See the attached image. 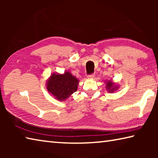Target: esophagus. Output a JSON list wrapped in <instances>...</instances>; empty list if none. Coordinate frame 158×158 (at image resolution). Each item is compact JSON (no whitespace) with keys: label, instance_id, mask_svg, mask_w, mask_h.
Returning <instances> with one entry per match:
<instances>
[{"label":"esophagus","instance_id":"obj_1","mask_svg":"<svg viewBox=\"0 0 158 158\" xmlns=\"http://www.w3.org/2000/svg\"><path fill=\"white\" fill-rule=\"evenodd\" d=\"M87 77H88V79H93L95 77V74H89V75L87 76Z\"/></svg>","mask_w":158,"mask_h":158}]
</instances>
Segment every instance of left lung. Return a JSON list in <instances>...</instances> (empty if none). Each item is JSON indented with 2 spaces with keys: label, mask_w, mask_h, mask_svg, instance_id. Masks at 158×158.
I'll return each instance as SVG.
<instances>
[{
  "label": "left lung",
  "mask_w": 158,
  "mask_h": 158,
  "mask_svg": "<svg viewBox=\"0 0 158 158\" xmlns=\"http://www.w3.org/2000/svg\"><path fill=\"white\" fill-rule=\"evenodd\" d=\"M106 84V90H107L109 93H114L118 89L119 85H118L116 83L114 82L112 80H109V81H105Z\"/></svg>",
  "instance_id": "8db88e82"
}]
</instances>
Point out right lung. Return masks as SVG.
<instances>
[{
    "label": "right lung",
    "mask_w": 158,
    "mask_h": 158,
    "mask_svg": "<svg viewBox=\"0 0 158 158\" xmlns=\"http://www.w3.org/2000/svg\"><path fill=\"white\" fill-rule=\"evenodd\" d=\"M79 80L73 76L72 73L65 71L63 74L53 73L47 81V89L59 101H65L78 88Z\"/></svg>",
    "instance_id": "1"
}]
</instances>
